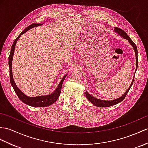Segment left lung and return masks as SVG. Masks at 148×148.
Segmentation results:
<instances>
[{"mask_svg": "<svg viewBox=\"0 0 148 148\" xmlns=\"http://www.w3.org/2000/svg\"><path fill=\"white\" fill-rule=\"evenodd\" d=\"M114 31H115V32H117L119 35H120L121 36H122V38H124V39H126L127 40H128L129 42L130 43V44L132 45V46L133 47V48H134V51H135V55H136V71L137 68H138V49H137L136 45H135V43L132 41V39L129 38L127 34L124 31L121 29H120V28L116 27H115ZM134 77H133V80L132 81L131 84L130 86L129 87V88L127 90V91H126L121 97H119V98L114 99L112 100H100L99 99L95 98L94 97H93L91 95H90L89 93L87 92V91H86L85 95H86V99H87L92 103H93V105L99 107H110V106H112L114 105H116V104L121 102L125 99L126 95H127V93H128L129 90H130L131 87L133 84V82H134Z\"/></svg>", "mask_w": 148, "mask_h": 148, "instance_id": "1", "label": "left lung"}]
</instances>
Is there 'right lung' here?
<instances>
[{"mask_svg": "<svg viewBox=\"0 0 148 148\" xmlns=\"http://www.w3.org/2000/svg\"><path fill=\"white\" fill-rule=\"evenodd\" d=\"M42 24L41 23H34L32 24L29 26H27L25 29L21 32V33L18 36L17 38L15 39V41H14L13 44L11 47V49H10V53L9 56V75H10V81L11 85L15 91L17 95L19 97V99L22 101L23 103L27 104V105L31 106V107H45L47 106H49L51 105L53 103H55L56 100L58 99V97L60 95L61 91H62V86L63 83V81L64 78H66V75H65L63 77L62 80H61L59 85H58L57 88L53 93L49 95H41V96H37V97H28L26 95H25L24 93L21 91L17 87V85H16V83L14 82L13 76H12V58L13 55L14 53V49H15V46L16 45V42L18 39L21 37V36L24 34L25 32H26L28 30H29L30 29H32L35 27H37L39 26H41Z\"/></svg>", "mask_w": 148, "mask_h": 148, "instance_id": "1", "label": "right lung"}]
</instances>
